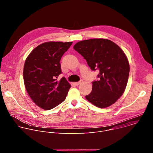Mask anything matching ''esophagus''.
Returning a JSON list of instances; mask_svg holds the SVG:
<instances>
[{
    "instance_id": "esophagus-1",
    "label": "esophagus",
    "mask_w": 153,
    "mask_h": 153,
    "mask_svg": "<svg viewBox=\"0 0 153 153\" xmlns=\"http://www.w3.org/2000/svg\"><path fill=\"white\" fill-rule=\"evenodd\" d=\"M80 83H81V82H75V83H74V84L76 86H78V85H79L80 84Z\"/></svg>"
}]
</instances>
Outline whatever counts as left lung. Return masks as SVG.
<instances>
[{
  "label": "left lung",
  "mask_w": 153,
  "mask_h": 153,
  "mask_svg": "<svg viewBox=\"0 0 153 153\" xmlns=\"http://www.w3.org/2000/svg\"><path fill=\"white\" fill-rule=\"evenodd\" d=\"M73 48L91 70L99 71V80L92 82V91L85 96L86 100L101 108L114 103L123 94L128 80L129 65L124 52L105 39L82 40Z\"/></svg>",
  "instance_id": "8db88e82"
}]
</instances>
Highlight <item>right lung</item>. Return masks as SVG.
<instances>
[{"label":"right lung","mask_w":153,"mask_h":153,"mask_svg":"<svg viewBox=\"0 0 153 153\" xmlns=\"http://www.w3.org/2000/svg\"><path fill=\"white\" fill-rule=\"evenodd\" d=\"M47 42L36 47L28 55L24 67V80L27 93L40 108L49 110L63 102L71 85L62 73L60 61L72 44Z\"/></svg>","instance_id":"right-lung-1"}]
</instances>
